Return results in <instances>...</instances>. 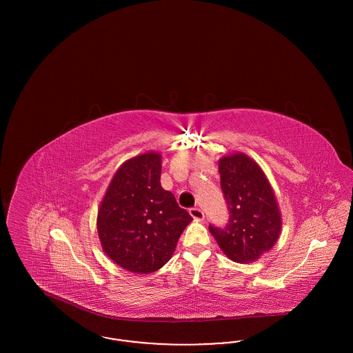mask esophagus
Segmentation results:
<instances>
[{"label": "esophagus", "instance_id": "obj_1", "mask_svg": "<svg viewBox=\"0 0 353 353\" xmlns=\"http://www.w3.org/2000/svg\"><path fill=\"white\" fill-rule=\"evenodd\" d=\"M189 213H190V216L194 219H205V214H203V212H202L200 208H190V209H189Z\"/></svg>", "mask_w": 353, "mask_h": 353}]
</instances>
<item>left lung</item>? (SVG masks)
I'll use <instances>...</instances> for the list:
<instances>
[{
	"label": "left lung",
	"mask_w": 353,
	"mask_h": 353,
	"mask_svg": "<svg viewBox=\"0 0 353 353\" xmlns=\"http://www.w3.org/2000/svg\"><path fill=\"white\" fill-rule=\"evenodd\" d=\"M219 169L230 216L225 226L210 223L209 230L232 261L252 262L269 252L281 234L276 199L262 169L246 154L222 157Z\"/></svg>",
	"instance_id": "left-lung-1"
}]
</instances>
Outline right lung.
Masks as SVG:
<instances>
[{
  "label": "right lung",
  "instance_id": "1",
  "mask_svg": "<svg viewBox=\"0 0 353 353\" xmlns=\"http://www.w3.org/2000/svg\"><path fill=\"white\" fill-rule=\"evenodd\" d=\"M161 156L148 152L125 161L115 173L98 212L104 252L137 274L161 269L192 221L173 193L160 183Z\"/></svg>",
  "mask_w": 353,
  "mask_h": 353
}]
</instances>
